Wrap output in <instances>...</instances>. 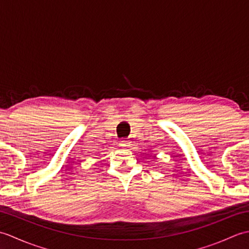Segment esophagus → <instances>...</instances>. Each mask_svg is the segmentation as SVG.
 Returning <instances> with one entry per match:
<instances>
[{
	"label": "esophagus",
	"mask_w": 249,
	"mask_h": 249,
	"mask_svg": "<svg viewBox=\"0 0 249 249\" xmlns=\"http://www.w3.org/2000/svg\"><path fill=\"white\" fill-rule=\"evenodd\" d=\"M130 143L129 142V140H121V142H120V145L122 146V147H125V146H127L128 144Z\"/></svg>",
	"instance_id": "esophagus-1"
}]
</instances>
